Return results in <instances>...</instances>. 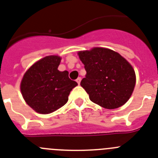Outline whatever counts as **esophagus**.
I'll return each instance as SVG.
<instances>
[{
    "label": "esophagus",
    "instance_id": "obj_1",
    "mask_svg": "<svg viewBox=\"0 0 158 158\" xmlns=\"http://www.w3.org/2000/svg\"><path fill=\"white\" fill-rule=\"evenodd\" d=\"M76 82L78 83V84H80V82H81V77H79L77 78V79H76Z\"/></svg>",
    "mask_w": 158,
    "mask_h": 158
}]
</instances>
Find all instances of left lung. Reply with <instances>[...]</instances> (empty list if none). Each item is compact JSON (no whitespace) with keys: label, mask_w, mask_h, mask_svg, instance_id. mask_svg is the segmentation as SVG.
<instances>
[{"label":"left lung","mask_w":158,"mask_h":158,"mask_svg":"<svg viewBox=\"0 0 158 158\" xmlns=\"http://www.w3.org/2000/svg\"><path fill=\"white\" fill-rule=\"evenodd\" d=\"M87 75L80 85L90 101L106 109H115L128 101L134 90L135 72L127 60L107 48L79 52Z\"/></svg>","instance_id":"1"}]
</instances>
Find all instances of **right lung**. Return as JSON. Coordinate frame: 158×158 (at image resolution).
<instances>
[{
	"label": "right lung",
	"instance_id": "add662e5",
	"mask_svg": "<svg viewBox=\"0 0 158 158\" xmlns=\"http://www.w3.org/2000/svg\"><path fill=\"white\" fill-rule=\"evenodd\" d=\"M60 60L57 56H46L31 66L22 79V95L38 113H52L65 105L71 90L78 85L68 77V71H59Z\"/></svg>",
	"mask_w": 158,
	"mask_h": 158
}]
</instances>
